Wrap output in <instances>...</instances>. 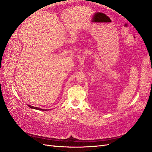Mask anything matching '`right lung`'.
Instances as JSON below:
<instances>
[{"instance_id":"obj_1","label":"right lung","mask_w":152,"mask_h":152,"mask_svg":"<svg viewBox=\"0 0 152 152\" xmlns=\"http://www.w3.org/2000/svg\"><path fill=\"white\" fill-rule=\"evenodd\" d=\"M28 107L31 108H34V109H36V110H45L44 109H42V108H38V107H33V106H31L29 104H28Z\"/></svg>"}]
</instances>
